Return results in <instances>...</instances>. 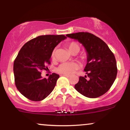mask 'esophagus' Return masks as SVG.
<instances>
[{
    "label": "esophagus",
    "mask_w": 130,
    "mask_h": 130,
    "mask_svg": "<svg viewBox=\"0 0 130 130\" xmlns=\"http://www.w3.org/2000/svg\"><path fill=\"white\" fill-rule=\"evenodd\" d=\"M62 76H63V77H66L67 78L70 77V75H62Z\"/></svg>",
    "instance_id": "1"
}]
</instances>
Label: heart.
Here are the masks:
<instances>
[{
	"instance_id": "obj_1",
	"label": "heart",
	"mask_w": 130,
	"mask_h": 130,
	"mask_svg": "<svg viewBox=\"0 0 130 130\" xmlns=\"http://www.w3.org/2000/svg\"><path fill=\"white\" fill-rule=\"evenodd\" d=\"M67 47L68 49L72 53L74 52H78L79 51L80 47L79 44L75 41H71L67 44ZM56 49L55 48L52 53V58H55L56 55ZM79 65L75 62H63L60 63L56 69V72L59 74H62V75H70L74 73L76 71L78 70Z\"/></svg>"
}]
</instances>
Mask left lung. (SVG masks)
I'll return each instance as SVG.
<instances>
[{
	"instance_id": "1",
	"label": "left lung",
	"mask_w": 130,
	"mask_h": 130,
	"mask_svg": "<svg viewBox=\"0 0 130 130\" xmlns=\"http://www.w3.org/2000/svg\"><path fill=\"white\" fill-rule=\"evenodd\" d=\"M67 37L82 43L87 52V63L84 71L87 76L79 77L76 90L89 98H96L106 93L115 81L118 69L113 53L102 40L88 32L69 34Z\"/></svg>"
}]
</instances>
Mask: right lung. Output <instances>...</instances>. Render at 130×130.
Here are the masks:
<instances>
[{"instance_id": "add662e5", "label": "right lung", "mask_w": 130, "mask_h": 130, "mask_svg": "<svg viewBox=\"0 0 130 130\" xmlns=\"http://www.w3.org/2000/svg\"><path fill=\"white\" fill-rule=\"evenodd\" d=\"M64 35H43L30 40L22 46L13 63L15 86L26 98L32 101H41L51 94L59 77L52 73L48 78H43L41 71L46 70L51 63L54 48Z\"/></svg>"}]
</instances>
